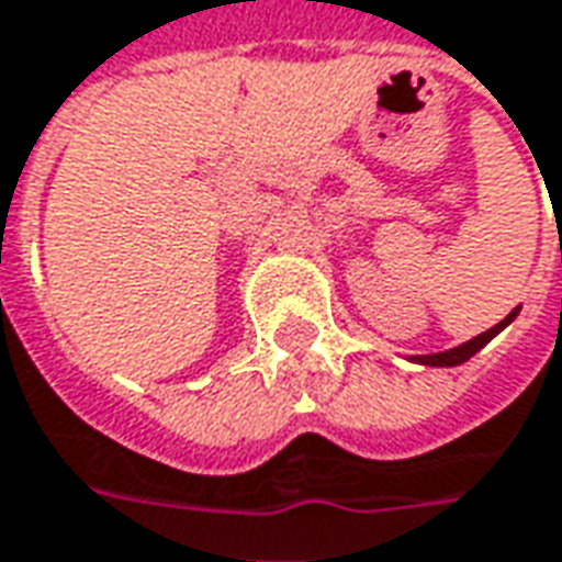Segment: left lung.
<instances>
[{"label": "left lung", "instance_id": "left-lung-1", "mask_svg": "<svg viewBox=\"0 0 562 562\" xmlns=\"http://www.w3.org/2000/svg\"><path fill=\"white\" fill-rule=\"evenodd\" d=\"M514 316H517V310H512V313H508V316H505V319H502L499 325H493V328H486L484 335L472 337L469 344H462V347L447 349V352H431V356H423V359H417V362H423V364H441V368H450V364L469 362V359H472L474 352H477V349L484 347V344H490L493 337L499 335L502 328H505V325H508V322H512Z\"/></svg>", "mask_w": 562, "mask_h": 562}]
</instances>
